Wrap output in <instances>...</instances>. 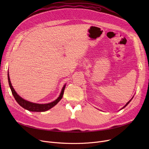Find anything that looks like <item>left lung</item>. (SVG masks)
Masks as SVG:
<instances>
[{
  "label": "left lung",
  "instance_id": "8db88e82",
  "mask_svg": "<svg viewBox=\"0 0 149 149\" xmlns=\"http://www.w3.org/2000/svg\"><path fill=\"white\" fill-rule=\"evenodd\" d=\"M133 98H134V97H132V98H131V99H130V100H129V101H128V102H127V103H126V105H125V106H124V107H123V108H122V109H123V108H124V107H126V106H127V104H129V103H130V101H131V100H132V99H133Z\"/></svg>",
  "mask_w": 149,
  "mask_h": 149
}]
</instances>
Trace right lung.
Wrapping results in <instances>:
<instances>
[{
  "label": "right lung",
  "mask_w": 149,
  "mask_h": 149,
  "mask_svg": "<svg viewBox=\"0 0 149 149\" xmlns=\"http://www.w3.org/2000/svg\"><path fill=\"white\" fill-rule=\"evenodd\" d=\"M8 83L10 85V88L11 90L15 100V101H17L18 104L22 106L23 108H24L26 110L31 112H45L46 111L49 110V109H51L54 106H56L59 101L61 100V99L63 97V95L64 91L65 89L66 84L64 85V86L63 87L60 94L59 97L54 101L51 103H48V104H37V103H34L32 102H30V101H28L27 100H25L22 97H20L17 92L15 91L14 89L13 88V86L11 84L10 79V76H9V73L8 72Z\"/></svg>",
  "instance_id": "obj_1"
}]
</instances>
